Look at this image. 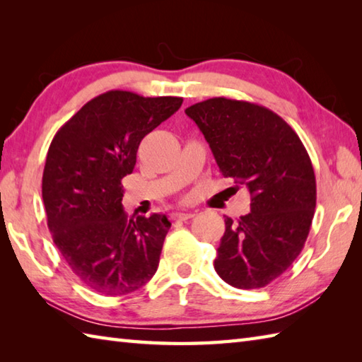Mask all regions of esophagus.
<instances>
[{
  "label": "esophagus",
  "instance_id": "obj_1",
  "mask_svg": "<svg viewBox=\"0 0 362 362\" xmlns=\"http://www.w3.org/2000/svg\"><path fill=\"white\" fill-rule=\"evenodd\" d=\"M191 218H194V213H191V211H187V213H177L175 214V219L177 221H188V219H191Z\"/></svg>",
  "mask_w": 362,
  "mask_h": 362
}]
</instances>
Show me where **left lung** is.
Instances as JSON below:
<instances>
[{
	"label": "left lung",
	"mask_w": 362,
	"mask_h": 362,
	"mask_svg": "<svg viewBox=\"0 0 362 362\" xmlns=\"http://www.w3.org/2000/svg\"><path fill=\"white\" fill-rule=\"evenodd\" d=\"M210 144L233 191L250 193V213L226 218L214 269L230 286L264 288L302 252L316 209V175L298 135L263 105L211 98L185 110Z\"/></svg>",
	"instance_id": "obj_1"
}]
</instances>
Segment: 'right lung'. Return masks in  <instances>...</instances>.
<instances>
[{
    "label": "right lung",
    "instance_id": "1",
    "mask_svg": "<svg viewBox=\"0 0 362 362\" xmlns=\"http://www.w3.org/2000/svg\"><path fill=\"white\" fill-rule=\"evenodd\" d=\"M182 98L110 90L57 130L43 169L48 228L78 279L103 296H126L156 274L166 216H129L122 183L143 138L180 109Z\"/></svg>",
    "mask_w": 362,
    "mask_h": 362
}]
</instances>
